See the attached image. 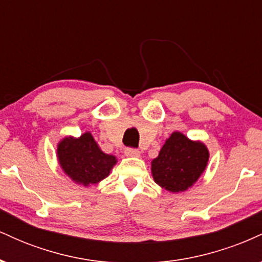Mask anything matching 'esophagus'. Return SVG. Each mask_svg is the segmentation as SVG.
<instances>
[{
    "instance_id": "1",
    "label": "esophagus",
    "mask_w": 262,
    "mask_h": 262,
    "mask_svg": "<svg viewBox=\"0 0 262 262\" xmlns=\"http://www.w3.org/2000/svg\"><path fill=\"white\" fill-rule=\"evenodd\" d=\"M124 154L125 156H130V158H138L140 155V151L133 148H127L124 150Z\"/></svg>"
}]
</instances>
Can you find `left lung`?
I'll list each match as a JSON object with an SVG mask.
<instances>
[{"mask_svg":"<svg viewBox=\"0 0 262 262\" xmlns=\"http://www.w3.org/2000/svg\"><path fill=\"white\" fill-rule=\"evenodd\" d=\"M208 159L209 151L202 141H193L180 132H173L158 158L151 161L152 177L166 191H186L206 170Z\"/></svg>","mask_w":262,"mask_h":262,"instance_id":"obj_1","label":"left lung"}]
</instances>
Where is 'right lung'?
Instances as JSON below:
<instances>
[{
	"label": "right lung",
	"instance_id": "right-lung-1",
	"mask_svg": "<svg viewBox=\"0 0 262 262\" xmlns=\"http://www.w3.org/2000/svg\"><path fill=\"white\" fill-rule=\"evenodd\" d=\"M58 160L66 175L85 187L106 179L117 164L116 156L104 154L90 132L79 138L66 137L60 141Z\"/></svg>",
	"mask_w": 262,
	"mask_h": 262
}]
</instances>
